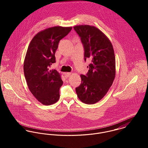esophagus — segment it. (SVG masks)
I'll return each instance as SVG.
<instances>
[{
  "mask_svg": "<svg viewBox=\"0 0 148 148\" xmlns=\"http://www.w3.org/2000/svg\"><path fill=\"white\" fill-rule=\"evenodd\" d=\"M71 75V72H67V73H65V76H66L67 77H69Z\"/></svg>",
  "mask_w": 148,
  "mask_h": 148,
  "instance_id": "34e87169",
  "label": "esophagus"
}]
</instances>
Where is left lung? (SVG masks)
<instances>
[{"instance_id": "1", "label": "left lung", "mask_w": 148, "mask_h": 148, "mask_svg": "<svg viewBox=\"0 0 148 148\" xmlns=\"http://www.w3.org/2000/svg\"><path fill=\"white\" fill-rule=\"evenodd\" d=\"M81 38L84 60H89L88 72L81 75L82 83L76 88L79 100L86 104L101 100L113 84L116 75V60L110 40L99 28L89 25L73 27Z\"/></svg>"}]
</instances>
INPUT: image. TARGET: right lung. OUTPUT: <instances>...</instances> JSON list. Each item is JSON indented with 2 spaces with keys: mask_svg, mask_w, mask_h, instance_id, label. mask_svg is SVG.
Masks as SVG:
<instances>
[{
  "mask_svg": "<svg viewBox=\"0 0 148 148\" xmlns=\"http://www.w3.org/2000/svg\"><path fill=\"white\" fill-rule=\"evenodd\" d=\"M72 27L55 26L39 32L29 43L23 69L27 84L34 96L44 106L56 103L63 85L60 74L50 69L56 62L55 52L60 40L71 31Z\"/></svg>",
  "mask_w": 148,
  "mask_h": 148,
  "instance_id": "obj_1",
  "label": "right lung"
}]
</instances>
